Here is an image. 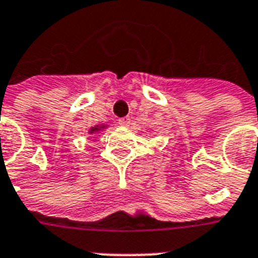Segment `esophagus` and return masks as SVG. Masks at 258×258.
<instances>
[{
	"label": "esophagus",
	"instance_id": "esophagus-1",
	"mask_svg": "<svg viewBox=\"0 0 258 258\" xmlns=\"http://www.w3.org/2000/svg\"><path fill=\"white\" fill-rule=\"evenodd\" d=\"M130 123H131V117L130 116H124L119 119V124H120L121 127H128Z\"/></svg>",
	"mask_w": 258,
	"mask_h": 258
}]
</instances>
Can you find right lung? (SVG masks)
I'll return each mask as SVG.
<instances>
[{"instance_id": "obj_1", "label": "right lung", "mask_w": 258, "mask_h": 258, "mask_svg": "<svg viewBox=\"0 0 258 258\" xmlns=\"http://www.w3.org/2000/svg\"><path fill=\"white\" fill-rule=\"evenodd\" d=\"M101 128H104V125H96V127H92V128H91V131H89V133H91V134L97 133V131H100Z\"/></svg>"}]
</instances>
